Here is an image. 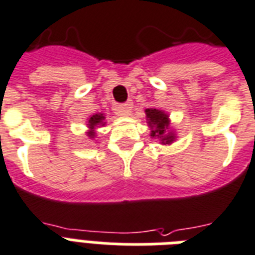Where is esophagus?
<instances>
[{
  "mask_svg": "<svg viewBox=\"0 0 255 255\" xmlns=\"http://www.w3.org/2000/svg\"><path fill=\"white\" fill-rule=\"evenodd\" d=\"M131 109H133V103H131V101H128V103L121 104V105H118L117 107L118 113L121 116H129Z\"/></svg>",
  "mask_w": 255,
  "mask_h": 255,
  "instance_id": "esophagus-1",
  "label": "esophagus"
}]
</instances>
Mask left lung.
<instances>
[{
	"mask_svg": "<svg viewBox=\"0 0 255 255\" xmlns=\"http://www.w3.org/2000/svg\"><path fill=\"white\" fill-rule=\"evenodd\" d=\"M146 120L151 130L152 138H158L162 144H170L175 140V134L172 133V130H170V120H168V115L164 113L159 109H146Z\"/></svg>",
	"mask_w": 255,
	"mask_h": 255,
	"instance_id": "1",
	"label": "left lung"
}]
</instances>
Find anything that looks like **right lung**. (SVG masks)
<instances>
[{"label": "right lung", "instance_id": "add662e5", "mask_svg": "<svg viewBox=\"0 0 255 255\" xmlns=\"http://www.w3.org/2000/svg\"><path fill=\"white\" fill-rule=\"evenodd\" d=\"M104 120H105V116L101 115V113H97V115H93L92 117L89 118L88 120V131H87V134H88L89 138H95L96 135V128L97 126H104L105 125V122H104Z\"/></svg>", "mask_w": 255, "mask_h": 255}]
</instances>
